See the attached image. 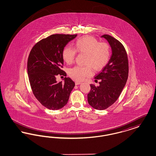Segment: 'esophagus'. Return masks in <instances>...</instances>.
I'll list each match as a JSON object with an SVG mask.
<instances>
[{"label": "esophagus", "mask_w": 156, "mask_h": 156, "mask_svg": "<svg viewBox=\"0 0 156 156\" xmlns=\"http://www.w3.org/2000/svg\"><path fill=\"white\" fill-rule=\"evenodd\" d=\"M75 85H80V84H81V82H78V81H75Z\"/></svg>", "instance_id": "obj_1"}]
</instances>
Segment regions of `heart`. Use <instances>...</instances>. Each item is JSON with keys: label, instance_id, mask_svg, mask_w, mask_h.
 Segmentation results:
<instances>
[{"label": "heart", "instance_id": "b5f03b06", "mask_svg": "<svg viewBox=\"0 0 156 156\" xmlns=\"http://www.w3.org/2000/svg\"><path fill=\"white\" fill-rule=\"evenodd\" d=\"M76 51L85 54L84 66H75L68 71L69 76L77 81H81L92 74L91 68L99 71L106 66L111 56L110 45L105 42L99 43L92 36H83L78 38L74 43V49L66 47L62 51L64 61L71 64L74 61Z\"/></svg>", "mask_w": 156, "mask_h": 156}]
</instances>
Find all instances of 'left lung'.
<instances>
[{"label": "left lung", "mask_w": 156, "mask_h": 156, "mask_svg": "<svg viewBox=\"0 0 156 156\" xmlns=\"http://www.w3.org/2000/svg\"><path fill=\"white\" fill-rule=\"evenodd\" d=\"M105 38L111 45V57L102 71L95 77L99 85L90 84L88 94V104L97 110H104L118 99L126 85L129 73V62L126 50L123 44L108 34Z\"/></svg>", "instance_id": "left-lung-1"}]
</instances>
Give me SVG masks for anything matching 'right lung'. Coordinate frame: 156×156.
I'll return each instance as SVG.
<instances>
[{"label": "right lung", "mask_w": 156, "mask_h": 156, "mask_svg": "<svg viewBox=\"0 0 156 156\" xmlns=\"http://www.w3.org/2000/svg\"><path fill=\"white\" fill-rule=\"evenodd\" d=\"M77 34H52L38 41L32 48L27 61V73L34 95L45 108L58 110L67 104L74 82L65 77L57 82L58 75L66 76L62 70V51Z\"/></svg>", "instance_id": "right-lung-1"}]
</instances>
